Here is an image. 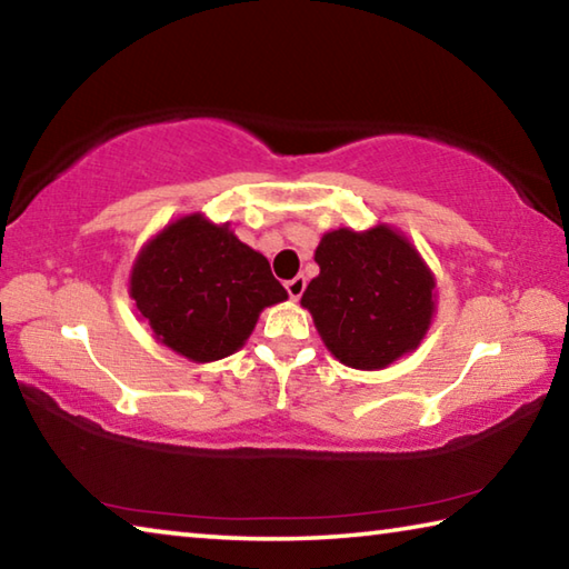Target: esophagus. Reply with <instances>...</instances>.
<instances>
[{
    "label": "esophagus",
    "instance_id": "34e87169",
    "mask_svg": "<svg viewBox=\"0 0 569 569\" xmlns=\"http://www.w3.org/2000/svg\"><path fill=\"white\" fill-rule=\"evenodd\" d=\"M286 291L293 298V301H298V298H301L306 291V278L296 276V278H291V281H286Z\"/></svg>",
    "mask_w": 569,
    "mask_h": 569
}]
</instances>
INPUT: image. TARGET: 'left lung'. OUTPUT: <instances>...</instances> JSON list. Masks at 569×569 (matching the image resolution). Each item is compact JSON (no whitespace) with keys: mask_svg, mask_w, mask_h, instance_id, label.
Here are the masks:
<instances>
[{"mask_svg":"<svg viewBox=\"0 0 569 569\" xmlns=\"http://www.w3.org/2000/svg\"><path fill=\"white\" fill-rule=\"evenodd\" d=\"M321 273L303 291L329 351L353 369H383L417 349L429 329L435 278L389 228H339L316 248Z\"/></svg>","mask_w":569,"mask_h":569,"instance_id":"obj_1","label":"left lung"}]
</instances>
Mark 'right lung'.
Masks as SVG:
<instances>
[{
  "label": "right lung",
  "mask_w": 569,
  "mask_h": 569,
  "mask_svg": "<svg viewBox=\"0 0 569 569\" xmlns=\"http://www.w3.org/2000/svg\"><path fill=\"white\" fill-rule=\"evenodd\" d=\"M130 296L158 339L198 363L238 351L258 313L288 298L261 253L200 216L150 240L132 268Z\"/></svg>",
  "instance_id": "obj_1"
}]
</instances>
